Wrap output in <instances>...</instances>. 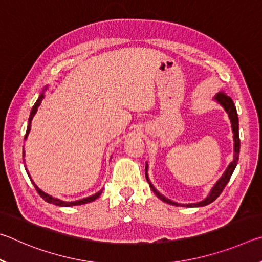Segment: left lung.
<instances>
[{
	"label": "left lung",
	"mask_w": 262,
	"mask_h": 262,
	"mask_svg": "<svg viewBox=\"0 0 262 262\" xmlns=\"http://www.w3.org/2000/svg\"><path fill=\"white\" fill-rule=\"evenodd\" d=\"M215 99H216L217 102H220V103L223 105V108L226 109V112L229 115V118H230V121H231V127H232V132H233V140H235V155H233L232 162L229 164L226 172L223 173V176L220 178L219 182L214 185L213 190L210 191V193H209V195L207 196V198H206L203 201H200V203H196V204L182 205V204L173 203V201L167 199L166 196H163L162 194H160L159 192L154 189V186L150 184L149 181H148V177L146 176V178H147V181L149 183L150 189H152V191L154 192V193L158 195V198H160L162 201H164V203L170 204V205H173V206H185V207H201V206H206V205H208L210 203H213V201L216 199L220 194L222 193V191L224 190V187H226V185L228 184V182L230 181L232 172H233V170H235V168L237 166L238 158H239L241 141H239V132H238V125H239V124H238V115H237V110H236L235 103H233L232 99L230 98V96L224 93V92H220V93H217V95L215 96ZM146 170H147V168H146Z\"/></svg>",
	"instance_id": "8db88e82"
}]
</instances>
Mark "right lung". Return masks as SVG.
Segmentation results:
<instances>
[{"instance_id":"1","label":"right lung","mask_w":262,"mask_h":262,"mask_svg":"<svg viewBox=\"0 0 262 262\" xmlns=\"http://www.w3.org/2000/svg\"><path fill=\"white\" fill-rule=\"evenodd\" d=\"M42 99H43V93L40 94L39 99L36 100V102L34 103L33 107H32L31 114H30V118H29V125H27V130H26V135H25V138H24V139H26L27 136H29V132H30V130H31V122H32V118H33V116H34L35 113H36V110H38V107L40 105V103H41V101H42ZM23 157H24V152H23ZM32 183H33V182H32ZM33 185H34V187H35L36 192H38L39 195H40L41 198H42L45 201H47V203H49V204L56 205V206H62V207H69V206H77V205H82V204L91 203V201L98 199L99 196H100V194L102 193V190H101V191L98 192V193L91 195V196H89V198H85V199H81V200H77V201H71V203H66V201L55 199V198H53V196L46 194L45 192L41 191V190L39 189V187L34 184V183H33Z\"/></svg>"}]
</instances>
